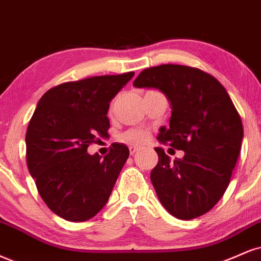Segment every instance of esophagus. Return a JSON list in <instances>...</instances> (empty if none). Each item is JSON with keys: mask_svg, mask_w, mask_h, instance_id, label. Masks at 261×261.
<instances>
[{"mask_svg": "<svg viewBox=\"0 0 261 261\" xmlns=\"http://www.w3.org/2000/svg\"><path fill=\"white\" fill-rule=\"evenodd\" d=\"M128 150H130V154H134V153H136L137 150H139V147H137V146H130V147H128Z\"/></svg>", "mask_w": 261, "mask_h": 261, "instance_id": "obj_1", "label": "esophagus"}]
</instances>
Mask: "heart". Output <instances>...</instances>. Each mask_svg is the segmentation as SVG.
I'll list each match as a JSON object with an SVG mask.
<instances>
[{
	"instance_id": "obj_1",
	"label": "heart",
	"mask_w": 261,
	"mask_h": 261,
	"mask_svg": "<svg viewBox=\"0 0 261 261\" xmlns=\"http://www.w3.org/2000/svg\"><path fill=\"white\" fill-rule=\"evenodd\" d=\"M146 139L147 133L144 130H141V128H134V130L127 131V133L124 135V140L133 143H141Z\"/></svg>"
}]
</instances>
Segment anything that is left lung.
<instances>
[{"label": "left lung", "instance_id": "1", "mask_svg": "<svg viewBox=\"0 0 261 261\" xmlns=\"http://www.w3.org/2000/svg\"><path fill=\"white\" fill-rule=\"evenodd\" d=\"M134 86L166 96L171 118L156 139L185 152L171 162L164 149L154 148L159 159L150 181L159 200L181 220L205 214L224 196L243 140L241 117L227 91L210 74L177 64L144 69Z\"/></svg>", "mask_w": 261, "mask_h": 261}]
</instances>
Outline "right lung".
I'll list each match as a JSON object with an SVG mask.
<instances>
[{
	"label": "right lung",
	"mask_w": 261,
	"mask_h": 261,
	"mask_svg": "<svg viewBox=\"0 0 261 261\" xmlns=\"http://www.w3.org/2000/svg\"><path fill=\"white\" fill-rule=\"evenodd\" d=\"M134 75L58 85L37 103L25 135L28 169L43 202L65 220H90L108 202L128 148L113 143L102 158L89 154L87 147L97 135H107L109 103Z\"/></svg>",
	"instance_id": "right-lung-1"
}]
</instances>
